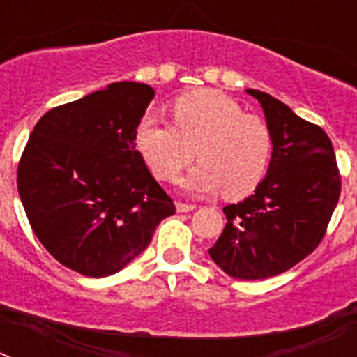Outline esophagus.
<instances>
[{
	"mask_svg": "<svg viewBox=\"0 0 357 357\" xmlns=\"http://www.w3.org/2000/svg\"><path fill=\"white\" fill-rule=\"evenodd\" d=\"M197 209V206L193 204H184V202H176V211L178 213H191V211Z\"/></svg>",
	"mask_w": 357,
	"mask_h": 357,
	"instance_id": "1",
	"label": "esophagus"
}]
</instances>
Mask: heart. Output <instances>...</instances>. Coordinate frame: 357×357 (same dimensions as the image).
<instances>
[{"label":"heart","instance_id":"b5f03b06","mask_svg":"<svg viewBox=\"0 0 357 357\" xmlns=\"http://www.w3.org/2000/svg\"><path fill=\"white\" fill-rule=\"evenodd\" d=\"M172 123L146 116L135 146L157 178L173 182L195 157L200 162L182 178L191 193L241 198L255 191L272 160V132L259 116L247 114L220 91H195L172 103Z\"/></svg>","mask_w":357,"mask_h":357}]
</instances>
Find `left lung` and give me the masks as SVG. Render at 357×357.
<instances>
[{
  "label": "left lung",
  "instance_id": "obj_1",
  "mask_svg": "<svg viewBox=\"0 0 357 357\" xmlns=\"http://www.w3.org/2000/svg\"><path fill=\"white\" fill-rule=\"evenodd\" d=\"M247 93L263 107L272 160L254 195L223 207L227 225L209 255L227 275L259 280L286 272L320 245L342 176L333 143L318 125L270 94Z\"/></svg>",
  "mask_w": 357,
  "mask_h": 357
}]
</instances>
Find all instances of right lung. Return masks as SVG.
Masks as SVG:
<instances>
[{
	"mask_svg": "<svg viewBox=\"0 0 357 357\" xmlns=\"http://www.w3.org/2000/svg\"><path fill=\"white\" fill-rule=\"evenodd\" d=\"M155 96L116 82L48 110L17 168L24 213L43 247L87 277L119 272L175 214L173 200L135 150V130Z\"/></svg>",
	"mask_w": 357,
	"mask_h": 357,
	"instance_id": "right-lung-1",
	"label": "right lung"
}]
</instances>
